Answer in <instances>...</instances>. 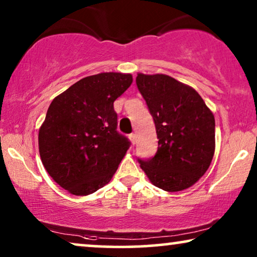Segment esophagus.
<instances>
[{
  "mask_svg": "<svg viewBox=\"0 0 257 257\" xmlns=\"http://www.w3.org/2000/svg\"><path fill=\"white\" fill-rule=\"evenodd\" d=\"M130 140H131V143L135 145L136 142H137V136L135 135V133H132V135H130Z\"/></svg>",
  "mask_w": 257,
  "mask_h": 257,
  "instance_id": "34e87169",
  "label": "esophagus"
}]
</instances>
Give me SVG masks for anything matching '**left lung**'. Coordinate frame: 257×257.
Segmentation results:
<instances>
[{"instance_id":"obj_1","label":"left lung","mask_w":257,"mask_h":257,"mask_svg":"<svg viewBox=\"0 0 257 257\" xmlns=\"http://www.w3.org/2000/svg\"><path fill=\"white\" fill-rule=\"evenodd\" d=\"M137 86L157 130L158 151L140 160L154 186L166 192L191 187L206 173L215 151V119L201 96L173 77L138 73Z\"/></svg>"}]
</instances>
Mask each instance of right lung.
<instances>
[{
	"instance_id": "right-lung-1",
	"label": "right lung",
	"mask_w": 257,
	"mask_h": 257,
	"mask_svg": "<svg viewBox=\"0 0 257 257\" xmlns=\"http://www.w3.org/2000/svg\"><path fill=\"white\" fill-rule=\"evenodd\" d=\"M132 80L131 73L101 72L51 101L38 132L40 156L49 175L71 194L89 195L108 184L128 150L113 103Z\"/></svg>"
}]
</instances>
